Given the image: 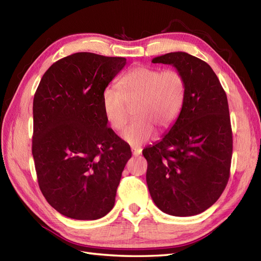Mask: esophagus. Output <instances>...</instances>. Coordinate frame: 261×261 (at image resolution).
Listing matches in <instances>:
<instances>
[{"label":"esophagus","instance_id":"34e87169","mask_svg":"<svg viewBox=\"0 0 261 261\" xmlns=\"http://www.w3.org/2000/svg\"><path fill=\"white\" fill-rule=\"evenodd\" d=\"M131 151H132V154H133V155L138 156V155H140V154H141V152H142V149L138 148V147H132V148H131Z\"/></svg>","mask_w":261,"mask_h":261}]
</instances>
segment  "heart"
Returning a JSON list of instances; mask_svg holds the SVG:
<instances>
[{"instance_id":"b5f03b06","label":"heart","mask_w":261,"mask_h":261,"mask_svg":"<svg viewBox=\"0 0 261 261\" xmlns=\"http://www.w3.org/2000/svg\"><path fill=\"white\" fill-rule=\"evenodd\" d=\"M120 90L106 88L102 92V110L107 122L120 131L128 120V107H133L136 119L123 130L122 139L139 145L149 141L155 129H170L182 110L186 96L184 75L175 70L139 65L124 74Z\"/></svg>"}]
</instances>
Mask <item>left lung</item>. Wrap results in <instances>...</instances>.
I'll return each mask as SVG.
<instances>
[{"instance_id":"1","label":"left lung","mask_w":261,"mask_h":261,"mask_svg":"<svg viewBox=\"0 0 261 261\" xmlns=\"http://www.w3.org/2000/svg\"><path fill=\"white\" fill-rule=\"evenodd\" d=\"M184 75L186 96L178 119L162 140L143 149L147 185L161 211L190 217L213 205L229 180L232 132L228 100L208 63L186 52L156 57Z\"/></svg>"}]
</instances>
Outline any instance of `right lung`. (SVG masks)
<instances>
[{
	"label": "right lung",
	"instance_id": "add662e5",
	"mask_svg": "<svg viewBox=\"0 0 261 261\" xmlns=\"http://www.w3.org/2000/svg\"><path fill=\"white\" fill-rule=\"evenodd\" d=\"M126 59L89 52L53 63L33 100L32 154L40 189L61 215L95 220L110 213L129 144L102 110V92Z\"/></svg>",
	"mask_w": 261,
	"mask_h": 261
}]
</instances>
